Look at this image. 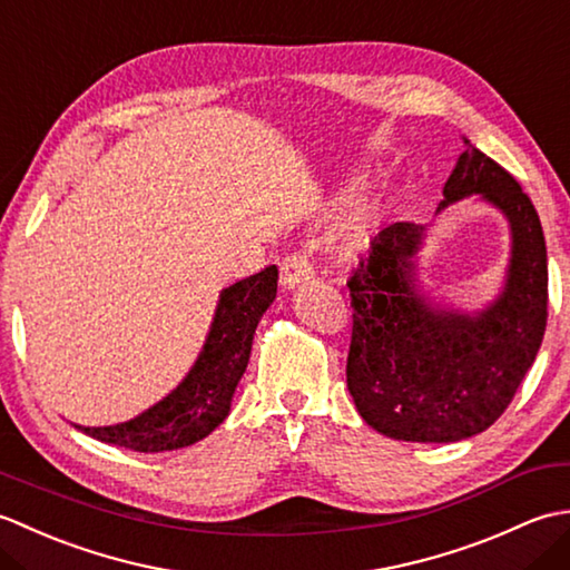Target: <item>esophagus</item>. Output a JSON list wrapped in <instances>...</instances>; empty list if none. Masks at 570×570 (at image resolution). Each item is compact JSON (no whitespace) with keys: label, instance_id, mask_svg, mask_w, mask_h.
Wrapping results in <instances>:
<instances>
[{"label":"esophagus","instance_id":"esophagus-1","mask_svg":"<svg viewBox=\"0 0 570 570\" xmlns=\"http://www.w3.org/2000/svg\"><path fill=\"white\" fill-rule=\"evenodd\" d=\"M313 264L304 252H294L282 262V286L284 288H296L298 284L311 282L313 278Z\"/></svg>","mask_w":570,"mask_h":570}]
</instances>
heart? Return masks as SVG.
Listing matches in <instances>:
<instances>
[{
  "label": "heart",
  "mask_w": 570,
  "mask_h": 570,
  "mask_svg": "<svg viewBox=\"0 0 570 570\" xmlns=\"http://www.w3.org/2000/svg\"><path fill=\"white\" fill-rule=\"evenodd\" d=\"M372 225H374V208H365L355 217L353 225H350V229H347L345 242H343L345 254L353 257V254H357V252L367 247L370 235H372Z\"/></svg>",
  "instance_id": "heart-1"
}]
</instances>
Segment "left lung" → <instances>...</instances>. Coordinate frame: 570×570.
Instances as JSON below:
<instances>
[{
    "label": "left lung",
    "instance_id": "obj_1",
    "mask_svg": "<svg viewBox=\"0 0 570 570\" xmlns=\"http://www.w3.org/2000/svg\"><path fill=\"white\" fill-rule=\"evenodd\" d=\"M472 193L512 227L504 292L485 311H443L416 292L423 227L411 223L384 227L347 278V390L365 423L396 441L455 443L490 429L534 365L547 331L549 264L534 203L465 139L439 213Z\"/></svg>",
    "mask_w": 570,
    "mask_h": 570
}]
</instances>
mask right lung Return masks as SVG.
I'll return each mask as SVG.
<instances>
[{
	"instance_id": "add662e5",
	"label": "right lung",
	"mask_w": 570,
	"mask_h": 570,
	"mask_svg": "<svg viewBox=\"0 0 570 570\" xmlns=\"http://www.w3.org/2000/svg\"><path fill=\"white\" fill-rule=\"evenodd\" d=\"M276 282L278 269L272 264L225 288L196 365L159 404L117 426L78 429L137 453L178 451L205 439L229 414L235 386L247 370L254 331L276 296Z\"/></svg>"
}]
</instances>
